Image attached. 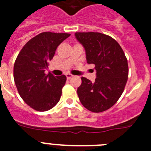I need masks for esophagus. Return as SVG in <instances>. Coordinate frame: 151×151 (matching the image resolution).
<instances>
[{"label":"esophagus","instance_id":"esophagus-1","mask_svg":"<svg viewBox=\"0 0 151 151\" xmlns=\"http://www.w3.org/2000/svg\"><path fill=\"white\" fill-rule=\"evenodd\" d=\"M66 76H67V79H70V78H73V76L72 74H70V73H67V74H66Z\"/></svg>","mask_w":151,"mask_h":151}]
</instances>
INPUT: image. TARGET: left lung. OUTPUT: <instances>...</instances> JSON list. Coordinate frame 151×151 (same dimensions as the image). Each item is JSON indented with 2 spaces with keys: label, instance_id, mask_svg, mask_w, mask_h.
Here are the masks:
<instances>
[{
  "label": "left lung",
  "instance_id": "obj_1",
  "mask_svg": "<svg viewBox=\"0 0 151 151\" xmlns=\"http://www.w3.org/2000/svg\"><path fill=\"white\" fill-rule=\"evenodd\" d=\"M84 47L89 64H95L94 82L81 77L78 98L85 108L94 113L114 105L124 91L128 77V64L120 45L110 36L99 32H76Z\"/></svg>",
  "mask_w": 151,
  "mask_h": 151
}]
</instances>
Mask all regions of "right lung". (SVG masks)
<instances>
[{
  "label": "right lung",
  "instance_id": "right-lung-1",
  "mask_svg": "<svg viewBox=\"0 0 151 151\" xmlns=\"http://www.w3.org/2000/svg\"><path fill=\"white\" fill-rule=\"evenodd\" d=\"M70 35L50 32L38 34L24 45L15 60V85L23 100L34 110L47 111L59 101L67 77L44 72L57 47Z\"/></svg>",
  "mask_w": 151,
  "mask_h": 151
}]
</instances>
